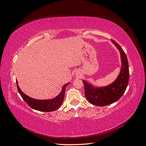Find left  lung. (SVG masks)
I'll return each instance as SVG.
<instances>
[{
    "label": "left lung",
    "instance_id": "1",
    "mask_svg": "<svg viewBox=\"0 0 146 146\" xmlns=\"http://www.w3.org/2000/svg\"><path fill=\"white\" fill-rule=\"evenodd\" d=\"M111 41L120 51L122 60L121 70L116 80L106 87H94L83 81L86 98L94 105L105 106L117 101L123 95L128 84L129 67L127 56L119 44L113 40Z\"/></svg>",
    "mask_w": 146,
    "mask_h": 146
}]
</instances>
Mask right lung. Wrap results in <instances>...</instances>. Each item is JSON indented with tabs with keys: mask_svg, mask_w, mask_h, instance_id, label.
<instances>
[{
	"mask_svg": "<svg viewBox=\"0 0 146 146\" xmlns=\"http://www.w3.org/2000/svg\"><path fill=\"white\" fill-rule=\"evenodd\" d=\"M16 84H17L18 90L19 94L21 95V97L24 100V101L27 103V105L31 108H32V109L43 112H51L54 111L57 109H59L62 105V103L64 101L65 96V88L69 84V82L63 86L61 92L56 97L51 100H43L33 99L28 97L27 95H25L21 90L18 86L17 81H16Z\"/></svg>",
	"mask_w": 146,
	"mask_h": 146,
	"instance_id": "right-lung-1",
	"label": "right lung"
}]
</instances>
